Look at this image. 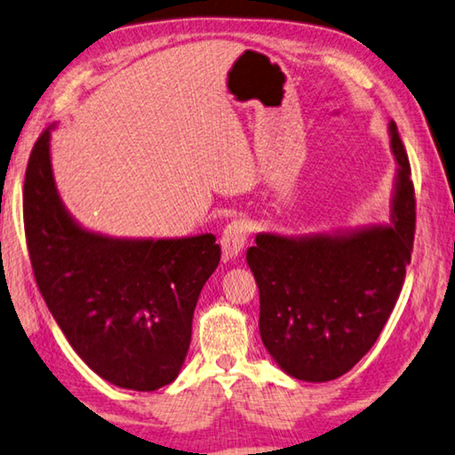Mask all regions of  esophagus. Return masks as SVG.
<instances>
[{
  "label": "esophagus",
  "mask_w": 455,
  "mask_h": 455,
  "mask_svg": "<svg viewBox=\"0 0 455 455\" xmlns=\"http://www.w3.org/2000/svg\"><path fill=\"white\" fill-rule=\"evenodd\" d=\"M249 235H251V225L247 220L235 219L228 222L220 236V247H222V253L227 255V259H236L243 253Z\"/></svg>",
  "instance_id": "34e87169"
}]
</instances>
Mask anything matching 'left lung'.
Segmentation results:
<instances>
[{
  "instance_id": "8db88e82",
  "label": "left lung",
  "mask_w": 455,
  "mask_h": 455,
  "mask_svg": "<svg viewBox=\"0 0 455 455\" xmlns=\"http://www.w3.org/2000/svg\"><path fill=\"white\" fill-rule=\"evenodd\" d=\"M388 222L330 233L255 236L247 263L259 287V331L293 379L326 383L372 348L399 299L415 235V192L395 121Z\"/></svg>"
}]
</instances>
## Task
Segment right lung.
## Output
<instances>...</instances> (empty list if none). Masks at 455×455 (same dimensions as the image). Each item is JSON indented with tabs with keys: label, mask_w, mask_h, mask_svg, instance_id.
Returning a JSON list of instances; mask_svg holds the SVG:
<instances>
[{
	"label": "right lung",
	"mask_w": 455,
	"mask_h": 455,
	"mask_svg": "<svg viewBox=\"0 0 455 455\" xmlns=\"http://www.w3.org/2000/svg\"><path fill=\"white\" fill-rule=\"evenodd\" d=\"M50 125L30 154L24 225L36 283L72 348L107 383L156 391L182 371L200 291L220 261L211 233L127 239L84 228L56 188Z\"/></svg>",
	"instance_id": "right-lung-1"
}]
</instances>
